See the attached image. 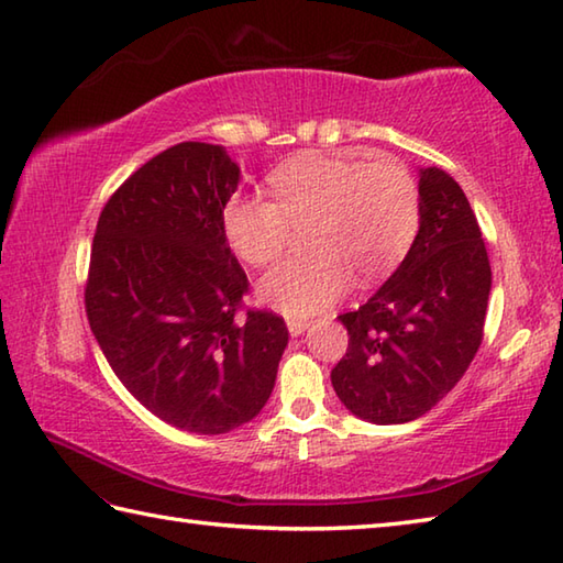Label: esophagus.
<instances>
[{
	"instance_id": "esophagus-1",
	"label": "esophagus",
	"mask_w": 563,
	"mask_h": 563,
	"mask_svg": "<svg viewBox=\"0 0 563 563\" xmlns=\"http://www.w3.org/2000/svg\"><path fill=\"white\" fill-rule=\"evenodd\" d=\"M310 327V320H302V317H288V330L292 336H300Z\"/></svg>"
}]
</instances>
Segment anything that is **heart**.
I'll return each mask as SVG.
<instances>
[{
	"label": "heart",
	"mask_w": 563,
	"mask_h": 563,
	"mask_svg": "<svg viewBox=\"0 0 563 563\" xmlns=\"http://www.w3.org/2000/svg\"><path fill=\"white\" fill-rule=\"evenodd\" d=\"M273 197L233 194L223 231L239 258L265 268L288 249L292 227L308 229V258L285 261L261 280V298L292 317L322 312L356 285L382 280L411 251L421 194L396 159L362 162L346 152H312L268 175Z\"/></svg>",
	"instance_id": "1"
}]
</instances>
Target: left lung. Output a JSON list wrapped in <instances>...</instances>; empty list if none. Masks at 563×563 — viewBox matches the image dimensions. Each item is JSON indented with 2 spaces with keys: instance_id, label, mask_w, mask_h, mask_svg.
Wrapping results in <instances>:
<instances>
[{
  "instance_id": "8db88e82",
  "label": "left lung",
  "mask_w": 563,
  "mask_h": 563,
  "mask_svg": "<svg viewBox=\"0 0 563 563\" xmlns=\"http://www.w3.org/2000/svg\"><path fill=\"white\" fill-rule=\"evenodd\" d=\"M421 229L404 263L360 310L340 314L350 344L332 386L354 416L406 423L463 379L483 344L493 288L483 231L460 184L428 167Z\"/></svg>"
}]
</instances>
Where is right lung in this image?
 <instances>
[{
	"instance_id": "right-lung-1",
	"label": "right lung",
	"mask_w": 563,
	"mask_h": 563,
	"mask_svg": "<svg viewBox=\"0 0 563 563\" xmlns=\"http://www.w3.org/2000/svg\"><path fill=\"white\" fill-rule=\"evenodd\" d=\"M239 187L219 145L179 142L145 162L100 211L86 314L122 386L162 421L217 435L258 416L288 327L251 310L223 231Z\"/></svg>"
}]
</instances>
